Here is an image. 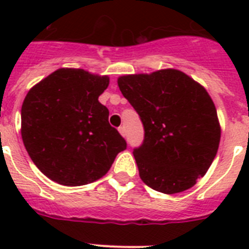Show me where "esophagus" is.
Wrapping results in <instances>:
<instances>
[{
  "label": "esophagus",
  "mask_w": 249,
  "mask_h": 249,
  "mask_svg": "<svg viewBox=\"0 0 249 249\" xmlns=\"http://www.w3.org/2000/svg\"><path fill=\"white\" fill-rule=\"evenodd\" d=\"M118 131H120V133L123 136V137H126V128H124V127L121 126L120 128H118Z\"/></svg>",
  "instance_id": "34e87169"
}]
</instances>
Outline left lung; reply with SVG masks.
<instances>
[{"mask_svg": "<svg viewBox=\"0 0 249 249\" xmlns=\"http://www.w3.org/2000/svg\"><path fill=\"white\" fill-rule=\"evenodd\" d=\"M118 87L144 128L143 142L133 149L141 179L166 195L195 186L212 164L221 140L208 92L171 68L122 76Z\"/></svg>", "mask_w": 249, "mask_h": 249, "instance_id": "left-lung-1", "label": "left lung"}]
</instances>
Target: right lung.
<instances>
[{"label": "right lung", "instance_id": "right-lung-1", "mask_svg": "<svg viewBox=\"0 0 249 249\" xmlns=\"http://www.w3.org/2000/svg\"><path fill=\"white\" fill-rule=\"evenodd\" d=\"M107 76L59 68L28 91L21 108L23 144L37 168L63 186H83L108 172L126 140L98 97Z\"/></svg>", "mask_w": 249, "mask_h": 249}]
</instances>
